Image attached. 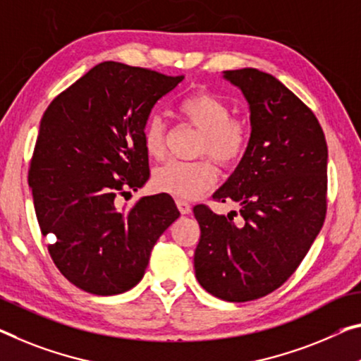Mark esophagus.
Segmentation results:
<instances>
[{
    "instance_id": "esophagus-1",
    "label": "esophagus",
    "mask_w": 361,
    "mask_h": 361,
    "mask_svg": "<svg viewBox=\"0 0 361 361\" xmlns=\"http://www.w3.org/2000/svg\"><path fill=\"white\" fill-rule=\"evenodd\" d=\"M177 208L182 214H190L192 213V204L185 202V200H177Z\"/></svg>"
}]
</instances>
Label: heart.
Returning <instances> with one entry per match:
<instances>
[{"label":"heart","mask_w":361,"mask_h":361,"mask_svg":"<svg viewBox=\"0 0 361 361\" xmlns=\"http://www.w3.org/2000/svg\"><path fill=\"white\" fill-rule=\"evenodd\" d=\"M177 114L184 123L200 130L198 157H209L223 168L242 161L252 140V127L243 118L231 116V106L223 98L208 92L190 93L177 103ZM147 157L161 159L166 152V124L159 116L147 119L142 130ZM216 182V171L208 159L169 161L153 173V185L159 192L192 200L207 192Z\"/></svg>","instance_id":"1"}]
</instances>
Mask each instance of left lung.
I'll return each mask as SVG.
<instances>
[{
    "label": "left lung",
    "instance_id": "obj_1",
    "mask_svg": "<svg viewBox=\"0 0 361 361\" xmlns=\"http://www.w3.org/2000/svg\"><path fill=\"white\" fill-rule=\"evenodd\" d=\"M250 104L252 140L216 202H237L240 218L193 207L200 286L227 302H248L281 287L319 234L328 208V145L313 111L271 74L226 71ZM237 216L235 212H232Z\"/></svg>",
    "mask_w": 361,
    "mask_h": 361
}]
</instances>
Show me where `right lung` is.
Returning <instances> with one entry per match:
<instances>
[{"label": "right lung", "instance_id": "add662e5", "mask_svg": "<svg viewBox=\"0 0 361 361\" xmlns=\"http://www.w3.org/2000/svg\"><path fill=\"white\" fill-rule=\"evenodd\" d=\"M184 75L104 61L53 99L30 159L29 185L48 252L66 279L95 295L129 290L159 235L179 218L166 193L129 209L116 198L149 177L142 130Z\"/></svg>", "mask_w": 361, "mask_h": 361}]
</instances>
